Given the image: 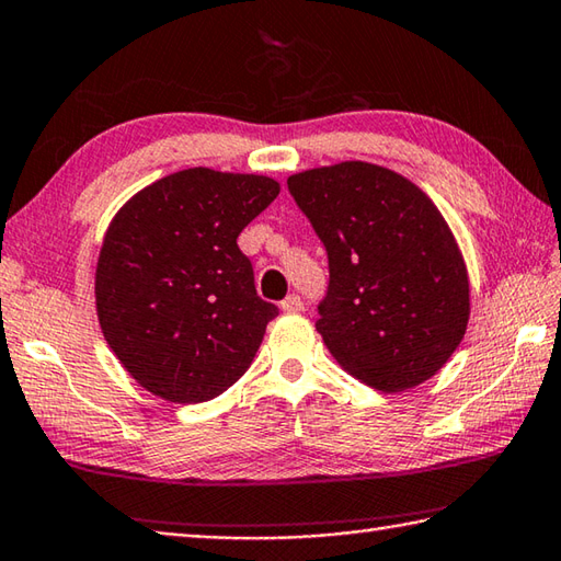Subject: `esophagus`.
<instances>
[{"label":"esophagus","mask_w":561,"mask_h":561,"mask_svg":"<svg viewBox=\"0 0 561 561\" xmlns=\"http://www.w3.org/2000/svg\"><path fill=\"white\" fill-rule=\"evenodd\" d=\"M279 306H282V311H287V313H299L304 309V301H301V296L289 294Z\"/></svg>","instance_id":"obj_1"}]
</instances>
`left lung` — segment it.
<instances>
[{
    "label": "left lung",
    "instance_id": "left-lung-1",
    "mask_svg": "<svg viewBox=\"0 0 561 561\" xmlns=\"http://www.w3.org/2000/svg\"><path fill=\"white\" fill-rule=\"evenodd\" d=\"M287 184L328 250L316 331L337 365L383 393L437 375L467 333L469 274L431 196L362 160L296 172Z\"/></svg>",
    "mask_w": 561,
    "mask_h": 561
}]
</instances>
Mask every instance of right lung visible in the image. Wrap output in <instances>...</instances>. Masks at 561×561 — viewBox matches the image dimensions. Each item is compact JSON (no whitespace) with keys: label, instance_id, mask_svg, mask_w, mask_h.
Returning <instances> with one entry per match:
<instances>
[{"label":"right lung","instance_id":"obj_1","mask_svg":"<svg viewBox=\"0 0 561 561\" xmlns=\"http://www.w3.org/2000/svg\"><path fill=\"white\" fill-rule=\"evenodd\" d=\"M279 190L265 174L190 168L112 218L94 272L96 318L152 397L202 403L248 371L279 311L257 296L238 236Z\"/></svg>","mask_w":561,"mask_h":561}]
</instances>
